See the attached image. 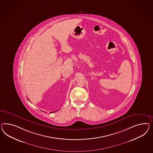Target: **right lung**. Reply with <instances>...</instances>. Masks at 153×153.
<instances>
[{
    "label": "right lung",
    "instance_id": "add662e5",
    "mask_svg": "<svg viewBox=\"0 0 153 153\" xmlns=\"http://www.w3.org/2000/svg\"><path fill=\"white\" fill-rule=\"evenodd\" d=\"M56 111H55V112H56Z\"/></svg>",
    "mask_w": 153,
    "mask_h": 153
}]
</instances>
